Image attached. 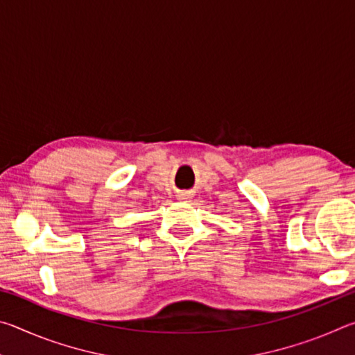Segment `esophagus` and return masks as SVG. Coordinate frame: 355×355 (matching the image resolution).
Returning <instances> with one entry per match:
<instances>
[{
  "mask_svg": "<svg viewBox=\"0 0 355 355\" xmlns=\"http://www.w3.org/2000/svg\"><path fill=\"white\" fill-rule=\"evenodd\" d=\"M178 199H188V197H186V194H182V196H178Z\"/></svg>",
  "mask_w": 355,
  "mask_h": 355,
  "instance_id": "1",
  "label": "esophagus"
}]
</instances>
